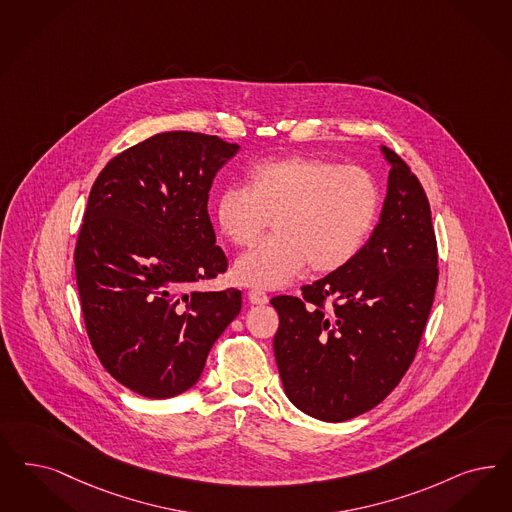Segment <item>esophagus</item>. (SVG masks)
Masks as SVG:
<instances>
[{
    "instance_id": "esophagus-1",
    "label": "esophagus",
    "mask_w": 512,
    "mask_h": 512,
    "mask_svg": "<svg viewBox=\"0 0 512 512\" xmlns=\"http://www.w3.org/2000/svg\"><path fill=\"white\" fill-rule=\"evenodd\" d=\"M247 299L251 304H266L268 302V297H266L263 291H259V289H251V291H247Z\"/></svg>"
}]
</instances>
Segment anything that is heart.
Instances as JSON below:
<instances>
[{
    "instance_id": "heart-1",
    "label": "heart",
    "mask_w": 512,
    "mask_h": 512,
    "mask_svg": "<svg viewBox=\"0 0 512 512\" xmlns=\"http://www.w3.org/2000/svg\"><path fill=\"white\" fill-rule=\"evenodd\" d=\"M378 204L376 181L363 168L299 155L257 164L247 187L219 194L217 225L238 247L255 244L270 221L276 234L238 257L232 278L280 289L306 266L316 274L340 270L369 238Z\"/></svg>"
}]
</instances>
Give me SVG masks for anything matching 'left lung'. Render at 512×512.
I'll return each instance as SVG.
<instances>
[{
	"label": "left lung",
	"instance_id": "obj_1",
	"mask_svg": "<svg viewBox=\"0 0 512 512\" xmlns=\"http://www.w3.org/2000/svg\"><path fill=\"white\" fill-rule=\"evenodd\" d=\"M388 191L367 244L340 270L274 297V355L289 401L321 422L382 403L408 371L429 318L437 240L418 177L388 147ZM332 306L324 308V300Z\"/></svg>",
	"mask_w": 512,
	"mask_h": 512
}]
</instances>
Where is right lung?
Here are the masks:
<instances>
[{"label": "right lung", "mask_w": 512, "mask_h": 512, "mask_svg": "<svg viewBox=\"0 0 512 512\" xmlns=\"http://www.w3.org/2000/svg\"><path fill=\"white\" fill-rule=\"evenodd\" d=\"M240 145L164 132L109 160L90 191L75 276L90 344L147 399L193 388L242 293L191 291L227 270L208 215L213 177Z\"/></svg>", "instance_id": "obj_1"}]
</instances>
